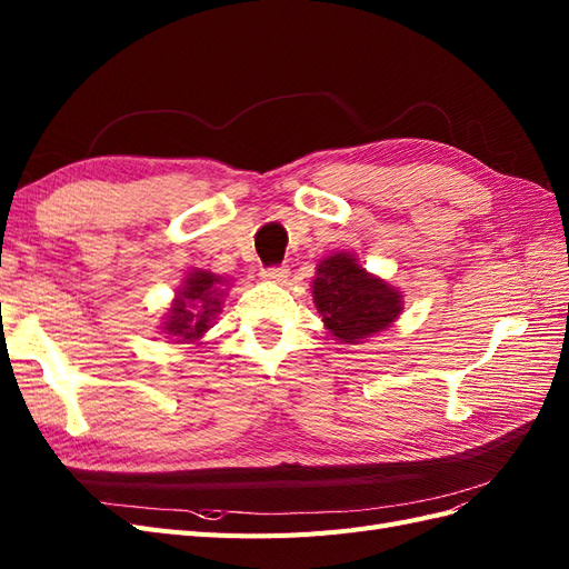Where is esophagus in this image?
Segmentation results:
<instances>
[{
    "mask_svg": "<svg viewBox=\"0 0 569 569\" xmlns=\"http://www.w3.org/2000/svg\"><path fill=\"white\" fill-rule=\"evenodd\" d=\"M289 274V268L287 266H268L261 270V278L266 282H284Z\"/></svg>",
    "mask_w": 569,
    "mask_h": 569,
    "instance_id": "esophagus-1",
    "label": "esophagus"
}]
</instances>
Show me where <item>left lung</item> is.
I'll use <instances>...</instances> for the list:
<instances>
[{
    "label": "left lung",
    "mask_w": 569,
    "mask_h": 569,
    "mask_svg": "<svg viewBox=\"0 0 569 569\" xmlns=\"http://www.w3.org/2000/svg\"><path fill=\"white\" fill-rule=\"evenodd\" d=\"M313 299L327 330L343 343L385 330L401 313L399 291L368 274L349 253H335L320 263Z\"/></svg>",
    "instance_id": "1"
}]
</instances>
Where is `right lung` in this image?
Here are the masks:
<instances>
[{"label": "right lung", "mask_w": 569, "mask_h": 569, "mask_svg": "<svg viewBox=\"0 0 569 569\" xmlns=\"http://www.w3.org/2000/svg\"><path fill=\"white\" fill-rule=\"evenodd\" d=\"M220 282L222 278L218 274L203 270L189 274L163 325L166 335L178 341H192L209 330L220 308Z\"/></svg>", "instance_id": "obj_1"}]
</instances>
